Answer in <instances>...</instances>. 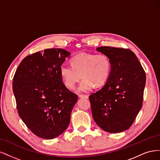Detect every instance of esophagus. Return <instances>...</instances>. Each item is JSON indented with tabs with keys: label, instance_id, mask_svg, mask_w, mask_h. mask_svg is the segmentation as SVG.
Masks as SVG:
<instances>
[{
	"label": "esophagus",
	"instance_id": "obj_1",
	"mask_svg": "<svg viewBox=\"0 0 160 160\" xmlns=\"http://www.w3.org/2000/svg\"><path fill=\"white\" fill-rule=\"evenodd\" d=\"M78 97L80 98H86V99L88 98V96H87V95H81V94H80V95H78Z\"/></svg>",
	"mask_w": 160,
	"mask_h": 160
}]
</instances>
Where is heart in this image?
I'll use <instances>...</instances> for the list:
<instances>
[{
    "instance_id": "obj_1",
    "label": "heart",
    "mask_w": 160,
    "mask_h": 160,
    "mask_svg": "<svg viewBox=\"0 0 160 160\" xmlns=\"http://www.w3.org/2000/svg\"><path fill=\"white\" fill-rule=\"evenodd\" d=\"M71 66L63 64L60 67V75L64 85L72 89L81 78L78 91L87 92L94 86L98 88L104 85L110 78L112 64L105 54L82 53L71 59Z\"/></svg>"
}]
</instances>
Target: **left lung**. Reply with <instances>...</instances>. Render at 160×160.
<instances>
[{
  "label": "left lung",
  "mask_w": 160,
  "mask_h": 160,
  "mask_svg": "<svg viewBox=\"0 0 160 160\" xmlns=\"http://www.w3.org/2000/svg\"><path fill=\"white\" fill-rule=\"evenodd\" d=\"M98 52L109 58L110 78L89 99L94 120L105 132L120 133L130 128L141 110L146 74L129 49L101 46Z\"/></svg>",
  "instance_id": "obj_1"
}]
</instances>
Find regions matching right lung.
Returning a JSON list of instances; mask_svg holds the SVG:
<instances>
[{"label": "right lung", "instance_id": "obj_1", "mask_svg": "<svg viewBox=\"0 0 160 160\" xmlns=\"http://www.w3.org/2000/svg\"><path fill=\"white\" fill-rule=\"evenodd\" d=\"M70 53L46 49L24 58L16 70L12 89L22 120L36 136L51 140L68 127L78 96L69 91L60 67Z\"/></svg>", "mask_w": 160, "mask_h": 160}]
</instances>
